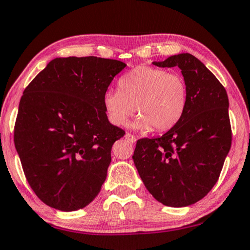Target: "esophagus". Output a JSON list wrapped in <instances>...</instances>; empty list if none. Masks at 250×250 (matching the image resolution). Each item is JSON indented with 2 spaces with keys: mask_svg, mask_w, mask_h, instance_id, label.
Masks as SVG:
<instances>
[{
  "mask_svg": "<svg viewBox=\"0 0 250 250\" xmlns=\"http://www.w3.org/2000/svg\"><path fill=\"white\" fill-rule=\"evenodd\" d=\"M125 138L126 140H129L130 143H132V144H135V143H136V137L133 136V135H131V133L126 132V133H125Z\"/></svg>",
  "mask_w": 250,
  "mask_h": 250,
  "instance_id": "esophagus-1",
  "label": "esophagus"
}]
</instances>
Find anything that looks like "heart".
<instances>
[{
  "label": "heart",
  "instance_id": "heart-1",
  "mask_svg": "<svg viewBox=\"0 0 250 250\" xmlns=\"http://www.w3.org/2000/svg\"><path fill=\"white\" fill-rule=\"evenodd\" d=\"M118 86L103 96L107 118L115 125H125L137 110L135 128L165 131L181 120L188 105L184 78L163 68L136 67L120 77Z\"/></svg>",
  "mask_w": 250,
  "mask_h": 250
}]
</instances>
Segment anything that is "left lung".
<instances>
[{"mask_svg":"<svg viewBox=\"0 0 250 250\" xmlns=\"http://www.w3.org/2000/svg\"><path fill=\"white\" fill-rule=\"evenodd\" d=\"M152 64L180 67L188 86V105L181 120L162 137L138 140L132 158L158 202L188 207L217 183L231 147L228 95L218 78L191 54Z\"/></svg>","mask_w":250,"mask_h":250,"instance_id":"1","label":"left lung"}]
</instances>
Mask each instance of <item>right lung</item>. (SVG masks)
Listing matches in <instances>:
<instances>
[{
  "mask_svg": "<svg viewBox=\"0 0 250 250\" xmlns=\"http://www.w3.org/2000/svg\"><path fill=\"white\" fill-rule=\"evenodd\" d=\"M125 66L94 56L56 58L25 87L14 145L30 188L47 206L78 210L101 191L112 145L125 135L107 120L103 96Z\"/></svg>",
  "mask_w": 250,
  "mask_h": 250,
  "instance_id": "add662e5",
  "label": "right lung"
}]
</instances>
